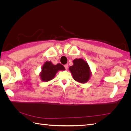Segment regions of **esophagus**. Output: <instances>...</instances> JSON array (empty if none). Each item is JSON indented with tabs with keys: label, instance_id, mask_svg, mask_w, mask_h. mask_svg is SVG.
Instances as JSON below:
<instances>
[{
	"label": "esophagus",
	"instance_id": "1",
	"mask_svg": "<svg viewBox=\"0 0 131 131\" xmlns=\"http://www.w3.org/2000/svg\"><path fill=\"white\" fill-rule=\"evenodd\" d=\"M64 67H65V68H66V69H68V64H65L64 66Z\"/></svg>",
	"mask_w": 131,
	"mask_h": 131
}]
</instances>
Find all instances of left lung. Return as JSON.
<instances>
[{"label":"left lung","instance_id":"1","mask_svg":"<svg viewBox=\"0 0 131 131\" xmlns=\"http://www.w3.org/2000/svg\"><path fill=\"white\" fill-rule=\"evenodd\" d=\"M73 62L69 69L74 80L82 84L88 82L91 75L88 63L82 58L75 59Z\"/></svg>","mask_w":131,"mask_h":131}]
</instances>
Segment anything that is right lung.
<instances>
[{"mask_svg":"<svg viewBox=\"0 0 131 131\" xmlns=\"http://www.w3.org/2000/svg\"><path fill=\"white\" fill-rule=\"evenodd\" d=\"M65 68L60 63L54 65L51 62L46 61L43 64L40 74L41 80L47 82L53 79L59 70H64Z\"/></svg>","mask_w":131,"mask_h":131,"instance_id":"1","label":"right lung"}]
</instances>
